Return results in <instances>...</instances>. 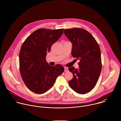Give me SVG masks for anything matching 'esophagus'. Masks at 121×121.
<instances>
[{"mask_svg": "<svg viewBox=\"0 0 121 121\" xmlns=\"http://www.w3.org/2000/svg\"><path fill=\"white\" fill-rule=\"evenodd\" d=\"M64 69H65L64 71H65V72H67V71H69V70H68V68L67 67H64Z\"/></svg>", "mask_w": 121, "mask_h": 121, "instance_id": "34e87169", "label": "esophagus"}]
</instances>
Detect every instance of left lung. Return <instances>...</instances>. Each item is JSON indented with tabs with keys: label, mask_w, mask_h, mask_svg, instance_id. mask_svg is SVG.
<instances>
[{
	"label": "left lung",
	"mask_w": 121,
	"mask_h": 121,
	"mask_svg": "<svg viewBox=\"0 0 121 121\" xmlns=\"http://www.w3.org/2000/svg\"><path fill=\"white\" fill-rule=\"evenodd\" d=\"M63 33L72 44L71 55L80 60L79 69L69 68L73 75L69 84L77 93H87L94 88L101 72L99 46L93 36L83 29H66Z\"/></svg>",
	"instance_id": "1"
}]
</instances>
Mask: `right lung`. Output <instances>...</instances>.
I'll return each instance as SVG.
<instances>
[{"mask_svg": "<svg viewBox=\"0 0 121 121\" xmlns=\"http://www.w3.org/2000/svg\"><path fill=\"white\" fill-rule=\"evenodd\" d=\"M64 30L39 29L26 39L21 47L20 74L25 85L33 92L42 94L49 90L64 70L62 66H50L46 60L47 52L51 51Z\"/></svg>", "mask_w": 121, "mask_h": 121, "instance_id": "1", "label": "right lung"}]
</instances>
